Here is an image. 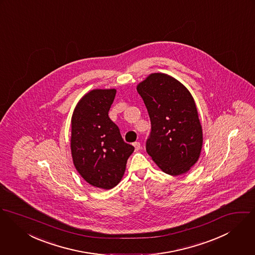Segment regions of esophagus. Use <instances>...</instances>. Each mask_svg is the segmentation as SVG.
<instances>
[{
	"mask_svg": "<svg viewBox=\"0 0 255 255\" xmlns=\"http://www.w3.org/2000/svg\"><path fill=\"white\" fill-rule=\"evenodd\" d=\"M133 144H134V146H135V149H136V150H140V149H141V143H140L139 141H135Z\"/></svg>",
	"mask_w": 255,
	"mask_h": 255,
	"instance_id": "esophagus-1",
	"label": "esophagus"
}]
</instances>
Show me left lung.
Masks as SVG:
<instances>
[{
    "mask_svg": "<svg viewBox=\"0 0 255 255\" xmlns=\"http://www.w3.org/2000/svg\"><path fill=\"white\" fill-rule=\"evenodd\" d=\"M137 91L151 124L146 152L166 174L188 172L198 161L202 146V129L191 93L163 73L150 74Z\"/></svg>",
    "mask_w": 255,
    "mask_h": 255,
    "instance_id": "8db88e82",
    "label": "left lung"
}]
</instances>
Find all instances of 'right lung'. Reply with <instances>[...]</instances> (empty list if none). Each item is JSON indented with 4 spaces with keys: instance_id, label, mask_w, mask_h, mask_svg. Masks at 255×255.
<instances>
[{
    "instance_id": "1",
    "label": "right lung",
    "mask_w": 255,
    "mask_h": 255,
    "mask_svg": "<svg viewBox=\"0 0 255 255\" xmlns=\"http://www.w3.org/2000/svg\"><path fill=\"white\" fill-rule=\"evenodd\" d=\"M116 90H93L78 103L71 119V153L79 174L93 187L110 190L123 177L135 147L125 142L109 117Z\"/></svg>"
}]
</instances>
